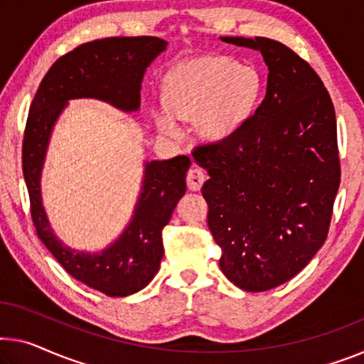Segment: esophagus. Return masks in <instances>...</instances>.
<instances>
[{
    "mask_svg": "<svg viewBox=\"0 0 364 364\" xmlns=\"http://www.w3.org/2000/svg\"><path fill=\"white\" fill-rule=\"evenodd\" d=\"M205 182V172L198 169V167H192L187 172V187L190 190H193V192H197V190L201 188V186H203Z\"/></svg>",
    "mask_w": 364,
    "mask_h": 364,
    "instance_id": "obj_1",
    "label": "esophagus"
}]
</instances>
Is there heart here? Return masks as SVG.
Masks as SVG:
<instances>
[{
  "mask_svg": "<svg viewBox=\"0 0 364 364\" xmlns=\"http://www.w3.org/2000/svg\"><path fill=\"white\" fill-rule=\"evenodd\" d=\"M262 80L254 66L228 57H197L176 66L164 81L166 109L154 112V122L167 136L181 135L175 119L195 120L201 138L223 141L254 115Z\"/></svg>",
  "mask_w": 364,
  "mask_h": 364,
  "instance_id": "obj_1",
  "label": "heart"
}]
</instances>
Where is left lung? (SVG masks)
Returning <instances> with one entry per match:
<instances>
[{"mask_svg":"<svg viewBox=\"0 0 364 364\" xmlns=\"http://www.w3.org/2000/svg\"><path fill=\"white\" fill-rule=\"evenodd\" d=\"M257 50L267 94L242 128L192 156L225 277L244 291L279 287L322 247L340 186L332 99L317 73L272 38L221 37Z\"/></svg>","mask_w":364,"mask_h":364,"instance_id":"8db88e82","label":"left lung"}]
</instances>
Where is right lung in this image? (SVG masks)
<instances>
[{"label":"right lung","instance_id":"obj_1","mask_svg":"<svg viewBox=\"0 0 364 364\" xmlns=\"http://www.w3.org/2000/svg\"><path fill=\"white\" fill-rule=\"evenodd\" d=\"M166 47L167 42L158 37H109L82 43L52 65L27 117L22 171L38 237L73 278L114 298L139 291L158 273L164 255L163 228L186 193L190 159L144 161L130 221L114 242L96 252L73 249L53 232L42 203V169L55 124L70 100L96 99L127 114L136 112L144 73Z\"/></svg>","mask_w":364,"mask_h":364}]
</instances>
